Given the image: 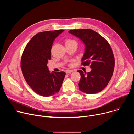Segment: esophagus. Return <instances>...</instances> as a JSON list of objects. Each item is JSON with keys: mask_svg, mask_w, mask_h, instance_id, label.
<instances>
[{"mask_svg": "<svg viewBox=\"0 0 134 134\" xmlns=\"http://www.w3.org/2000/svg\"><path fill=\"white\" fill-rule=\"evenodd\" d=\"M73 71V70H66V74H69V73H71Z\"/></svg>", "mask_w": 134, "mask_h": 134, "instance_id": "34e87169", "label": "esophagus"}]
</instances>
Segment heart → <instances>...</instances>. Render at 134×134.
Here are the masks:
<instances>
[{
    "label": "heart",
    "instance_id": "1",
    "mask_svg": "<svg viewBox=\"0 0 134 134\" xmlns=\"http://www.w3.org/2000/svg\"><path fill=\"white\" fill-rule=\"evenodd\" d=\"M72 43H76L77 44L76 42L72 39H67L65 41V44H72Z\"/></svg>",
    "mask_w": 134,
    "mask_h": 134
}]
</instances>
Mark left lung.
I'll use <instances>...</instances> for the list:
<instances>
[{
  "instance_id": "obj_1",
  "label": "left lung",
  "mask_w": 134,
  "mask_h": 134,
  "mask_svg": "<svg viewBox=\"0 0 134 134\" xmlns=\"http://www.w3.org/2000/svg\"><path fill=\"white\" fill-rule=\"evenodd\" d=\"M68 32L84 43L85 51L82 64L91 68L88 72L77 71L81 76L79 89L90 94L101 92L108 84L114 67V58L110 44L100 34L91 29L72 30Z\"/></svg>"
}]
</instances>
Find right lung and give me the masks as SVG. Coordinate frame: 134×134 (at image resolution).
I'll list each match as a JSON object with an SVG mask.
<instances>
[{
	"mask_svg": "<svg viewBox=\"0 0 134 134\" xmlns=\"http://www.w3.org/2000/svg\"><path fill=\"white\" fill-rule=\"evenodd\" d=\"M64 31L38 33L29 42L22 56L21 67L25 81L34 92L43 97L58 93L66 75L64 71L50 72L47 66L53 42Z\"/></svg>",
	"mask_w": 134,
	"mask_h": 134,
	"instance_id": "1",
	"label": "right lung"
}]
</instances>
